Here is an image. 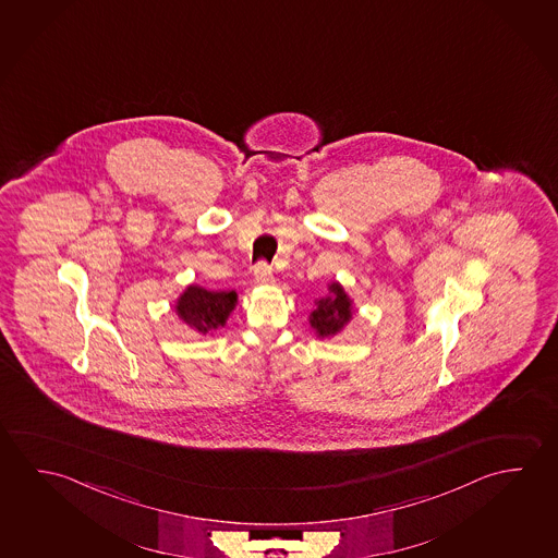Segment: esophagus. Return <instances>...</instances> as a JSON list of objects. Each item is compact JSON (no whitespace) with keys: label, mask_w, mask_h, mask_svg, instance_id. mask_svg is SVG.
Listing matches in <instances>:
<instances>
[{"label":"esophagus","mask_w":558,"mask_h":558,"mask_svg":"<svg viewBox=\"0 0 558 558\" xmlns=\"http://www.w3.org/2000/svg\"><path fill=\"white\" fill-rule=\"evenodd\" d=\"M254 281L257 284H271L274 283V271H271V267L265 264V262H259V264L255 265L254 269Z\"/></svg>","instance_id":"34e87169"}]
</instances>
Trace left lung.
I'll return each mask as SVG.
<instances>
[{"mask_svg":"<svg viewBox=\"0 0 558 558\" xmlns=\"http://www.w3.org/2000/svg\"><path fill=\"white\" fill-rule=\"evenodd\" d=\"M328 296L314 301V311L311 312V326L318 338H331L340 333L353 316V306L348 293L340 283L328 284Z\"/></svg>","mask_w":558,"mask_h":558,"instance_id":"obj_1","label":"left lung"}]
</instances>
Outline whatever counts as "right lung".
I'll return each mask as SVG.
<instances>
[{
	"mask_svg": "<svg viewBox=\"0 0 558 558\" xmlns=\"http://www.w3.org/2000/svg\"><path fill=\"white\" fill-rule=\"evenodd\" d=\"M234 291H207L198 284H190L175 304L181 320L201 336L213 333L227 324L230 312L236 308Z\"/></svg>",
	"mask_w": 558,
	"mask_h": 558,
	"instance_id": "right-lung-1",
	"label": "right lung"
}]
</instances>
